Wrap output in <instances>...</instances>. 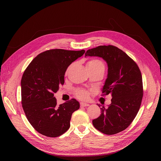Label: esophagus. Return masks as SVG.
Returning a JSON list of instances; mask_svg holds the SVG:
<instances>
[{
	"label": "esophagus",
	"instance_id": "1",
	"mask_svg": "<svg viewBox=\"0 0 161 161\" xmlns=\"http://www.w3.org/2000/svg\"><path fill=\"white\" fill-rule=\"evenodd\" d=\"M80 106H81V107H86V106H89V104L87 103H81Z\"/></svg>",
	"mask_w": 161,
	"mask_h": 161
}]
</instances>
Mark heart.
Listing matches in <instances>:
<instances>
[{"label":"heart","mask_w":161,"mask_h":161,"mask_svg":"<svg viewBox=\"0 0 161 161\" xmlns=\"http://www.w3.org/2000/svg\"><path fill=\"white\" fill-rule=\"evenodd\" d=\"M72 65H71L69 69H67L66 73H68L70 69V68ZM87 66L91 69H104V65L102 61H100L98 59H92V60L89 61L87 64ZM75 95L77 96L78 98L82 99V100H86L88 98L89 95V91L86 89H78L75 91Z\"/></svg>","instance_id":"1"}]
</instances>
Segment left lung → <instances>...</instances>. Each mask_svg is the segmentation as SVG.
<instances>
[{
	"mask_svg": "<svg viewBox=\"0 0 161 161\" xmlns=\"http://www.w3.org/2000/svg\"><path fill=\"white\" fill-rule=\"evenodd\" d=\"M98 57L108 65L102 92L111 94V104L100 108L101 114L92 120L100 132L112 135L126 129L136 116L143 97L141 72L127 54L114 46H100L87 50L85 57ZM100 107L101 105L97 104Z\"/></svg>",
	"mask_w": 161,
	"mask_h": 161,
	"instance_id": "obj_1",
	"label": "left lung"
}]
</instances>
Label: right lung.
Segmentation results:
<instances>
[{"label":"right lung","mask_w":161,"mask_h":161,"mask_svg":"<svg viewBox=\"0 0 161 161\" xmlns=\"http://www.w3.org/2000/svg\"><path fill=\"white\" fill-rule=\"evenodd\" d=\"M85 50H47L38 55L25 70L21 81V103L28 121L37 132L57 137L68 130L74 112L80 108L74 98L57 105L54 93L64 83V74Z\"/></svg>","instance_id":"add662e5"}]
</instances>
